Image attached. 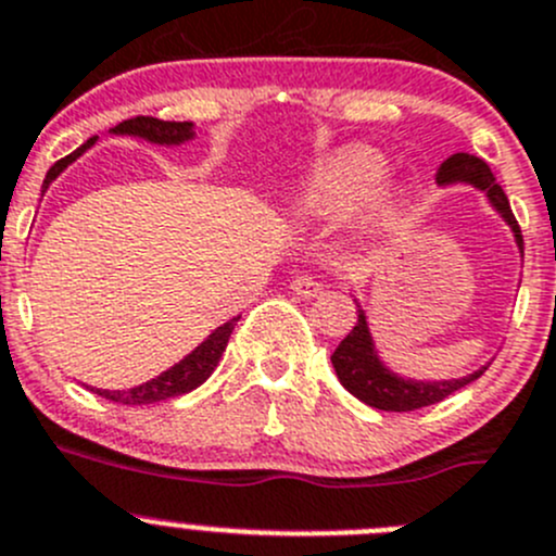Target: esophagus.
Masks as SVG:
<instances>
[{"label": "esophagus", "mask_w": 556, "mask_h": 556, "mask_svg": "<svg viewBox=\"0 0 556 556\" xmlns=\"http://www.w3.org/2000/svg\"><path fill=\"white\" fill-rule=\"evenodd\" d=\"M292 292L300 294V298L311 300V298H316V294L321 292V283L314 281L311 275H298V278L292 281Z\"/></svg>", "instance_id": "1"}]
</instances>
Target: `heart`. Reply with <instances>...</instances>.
I'll use <instances>...</instances> for the list:
<instances>
[{
    "label": "heart",
    "mask_w": 556,
    "mask_h": 556,
    "mask_svg": "<svg viewBox=\"0 0 556 556\" xmlns=\"http://www.w3.org/2000/svg\"><path fill=\"white\" fill-rule=\"evenodd\" d=\"M384 174H388V161L371 147H338L305 168L300 182L289 193V207L303 220L341 218L377 188ZM399 215V195L379 190L354 213V229L361 235H382L393 229Z\"/></svg>",
    "instance_id": "b5f03b06"
}]
</instances>
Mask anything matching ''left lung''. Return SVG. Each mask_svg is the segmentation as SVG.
I'll return each mask as SVG.
<instances>
[{
  "label": "left lung",
  "instance_id": "8db88e82",
  "mask_svg": "<svg viewBox=\"0 0 556 556\" xmlns=\"http://www.w3.org/2000/svg\"><path fill=\"white\" fill-rule=\"evenodd\" d=\"M437 182L440 185H472V188L483 190L485 199H489L491 207L500 213V218L510 226L513 240L519 245V253L525 256V240H521V229L513 218L510 202H507L505 190L496 185L494 174H491L489 163L480 161V157L467 155V152H456V155L447 157L445 163L437 172ZM357 305V321L349 330V336L338 343V349L332 352V368H336L338 379H341L343 388L361 399L363 404L374 406V409L382 412H412L422 409V406L440 404L447 395H453L456 390L467 388L469 382H475L478 377H483V371L489 368L480 366L478 371L467 374V377L458 379H437V382H420V379H406L399 377L395 371H390L382 363L377 352V343H374L371 327H368V316L363 311L361 300H354Z\"/></svg>",
  "mask_w": 556,
  "mask_h": 556
}]
</instances>
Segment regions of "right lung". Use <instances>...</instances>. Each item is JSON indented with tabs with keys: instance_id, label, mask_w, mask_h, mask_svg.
<instances>
[{
	"instance_id": "add662e5",
	"label": "right lung",
	"mask_w": 556,
	"mask_h": 556,
	"mask_svg": "<svg viewBox=\"0 0 556 556\" xmlns=\"http://www.w3.org/2000/svg\"><path fill=\"white\" fill-rule=\"evenodd\" d=\"M109 134L136 136V139H144L150 141V144H161V147H177L193 139L195 130H193V123H163V119H157V116H134V119H125V123H119L116 128H111ZM94 141H98V136H92L87 144H81L76 152H71V155H65L62 161H56L54 166L49 168V174H46L43 179V193L49 190V185L54 182V179L60 177L73 161H76V157H81L84 152L94 144ZM235 321H240V316H235V319L215 327V330L210 332V336L204 338L193 352L185 354L182 361L174 363L168 371H163L161 377L150 379V382L136 384V388H128V390H100V388H89V390L98 393L100 399L114 401V404H128V406L155 404V401H166V399H174V395L190 393V390H195L202 382H207L210 374L218 368L220 357H224L226 352V343H229L231 330H235Z\"/></svg>"
}]
</instances>
